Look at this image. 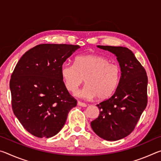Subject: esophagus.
Here are the masks:
<instances>
[{
    "mask_svg": "<svg viewBox=\"0 0 161 161\" xmlns=\"http://www.w3.org/2000/svg\"><path fill=\"white\" fill-rule=\"evenodd\" d=\"M77 105L80 106V107H86V104L85 103H83V102H77Z\"/></svg>",
    "mask_w": 161,
    "mask_h": 161,
    "instance_id": "esophagus-1",
    "label": "esophagus"
}]
</instances>
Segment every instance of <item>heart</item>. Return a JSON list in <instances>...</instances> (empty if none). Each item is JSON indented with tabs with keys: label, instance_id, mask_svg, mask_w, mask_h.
<instances>
[{
	"label": "heart",
	"instance_id": "obj_1",
	"mask_svg": "<svg viewBox=\"0 0 161 161\" xmlns=\"http://www.w3.org/2000/svg\"><path fill=\"white\" fill-rule=\"evenodd\" d=\"M60 75L68 91L75 92L84 79L86 84L77 95L84 99L97 97L99 100H105L116 92L121 69L106 57L89 54L77 57L74 64H62Z\"/></svg>",
	"mask_w": 161,
	"mask_h": 161
}]
</instances>
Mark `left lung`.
<instances>
[{
	"mask_svg": "<svg viewBox=\"0 0 161 161\" xmlns=\"http://www.w3.org/2000/svg\"><path fill=\"white\" fill-rule=\"evenodd\" d=\"M97 47L115 54L121 76L113 96L97 105L99 115L91 122V127L103 139L117 141L133 131L146 107L148 77L129 48L102 45Z\"/></svg>",
	"mask_w": 161,
	"mask_h": 161,
	"instance_id": "1",
	"label": "left lung"
}]
</instances>
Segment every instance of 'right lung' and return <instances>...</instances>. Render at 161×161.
Listing matches in <instances>:
<instances>
[{
	"label": "right lung",
	"instance_id": "right-lung-1",
	"mask_svg": "<svg viewBox=\"0 0 161 161\" xmlns=\"http://www.w3.org/2000/svg\"><path fill=\"white\" fill-rule=\"evenodd\" d=\"M79 45L42 44L23 54L10 81L13 113L27 131L50 138L64 126L77 101L62 80V65Z\"/></svg>",
	"mask_w": 161,
	"mask_h": 161
}]
</instances>
